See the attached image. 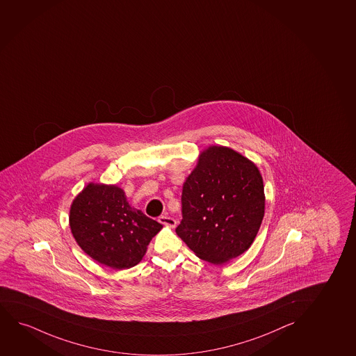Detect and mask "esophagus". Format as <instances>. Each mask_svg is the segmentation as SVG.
Listing matches in <instances>:
<instances>
[{
    "mask_svg": "<svg viewBox=\"0 0 356 356\" xmlns=\"http://www.w3.org/2000/svg\"><path fill=\"white\" fill-rule=\"evenodd\" d=\"M159 221L163 225L170 226V227H175L177 225V221L171 216H161L159 218Z\"/></svg>",
    "mask_w": 356,
    "mask_h": 356,
    "instance_id": "obj_1",
    "label": "esophagus"
}]
</instances>
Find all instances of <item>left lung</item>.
<instances>
[{
  "mask_svg": "<svg viewBox=\"0 0 356 356\" xmlns=\"http://www.w3.org/2000/svg\"><path fill=\"white\" fill-rule=\"evenodd\" d=\"M181 214L177 234L196 257L214 265L239 257L265 214L261 173L234 149L209 147L183 184Z\"/></svg>",
  "mask_w": 356,
  "mask_h": 356,
  "instance_id": "8db88e82",
  "label": "left lung"
}]
</instances>
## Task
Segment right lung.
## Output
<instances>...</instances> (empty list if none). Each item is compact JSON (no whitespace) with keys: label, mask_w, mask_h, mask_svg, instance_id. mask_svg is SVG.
<instances>
[{"label":"right lung","mask_w":356,"mask_h":356,"mask_svg":"<svg viewBox=\"0 0 356 356\" xmlns=\"http://www.w3.org/2000/svg\"><path fill=\"white\" fill-rule=\"evenodd\" d=\"M70 226L78 245L95 261L125 270L143 259L162 225L131 207L117 185H86L73 200Z\"/></svg>","instance_id":"right-lung-1"}]
</instances>
